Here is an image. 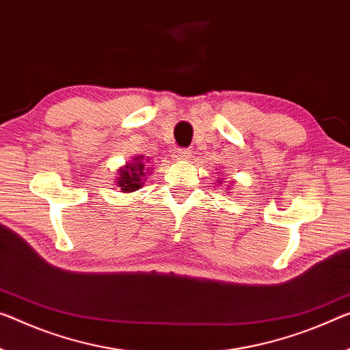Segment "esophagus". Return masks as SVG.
<instances>
[{"label":"esophagus","mask_w":350,"mask_h":350,"mask_svg":"<svg viewBox=\"0 0 350 350\" xmlns=\"http://www.w3.org/2000/svg\"><path fill=\"white\" fill-rule=\"evenodd\" d=\"M174 158L176 161L189 159L191 158V150H187V148H176L175 152H174Z\"/></svg>","instance_id":"1"}]
</instances>
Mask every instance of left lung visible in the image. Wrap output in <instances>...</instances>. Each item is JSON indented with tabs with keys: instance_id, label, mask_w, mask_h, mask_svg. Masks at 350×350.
<instances>
[{
	"instance_id": "8db88e82",
	"label": "left lung",
	"mask_w": 350,
	"mask_h": 350,
	"mask_svg": "<svg viewBox=\"0 0 350 350\" xmlns=\"http://www.w3.org/2000/svg\"><path fill=\"white\" fill-rule=\"evenodd\" d=\"M219 183H220V181H219Z\"/></svg>"
}]
</instances>
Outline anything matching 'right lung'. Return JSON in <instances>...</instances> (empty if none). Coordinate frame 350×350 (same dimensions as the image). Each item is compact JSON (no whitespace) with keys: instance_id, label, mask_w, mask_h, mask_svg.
Segmentation results:
<instances>
[{"instance_id":"add662e5","label":"right lung","mask_w":350,"mask_h":350,"mask_svg":"<svg viewBox=\"0 0 350 350\" xmlns=\"http://www.w3.org/2000/svg\"><path fill=\"white\" fill-rule=\"evenodd\" d=\"M148 163V161H147ZM147 170L144 164V157H134L133 163H126L125 167L119 169V176H117V186L120 187L122 192H134L141 189L144 183L147 178Z\"/></svg>"}]
</instances>
